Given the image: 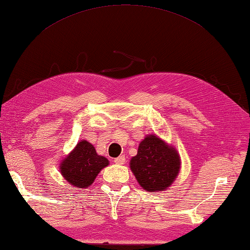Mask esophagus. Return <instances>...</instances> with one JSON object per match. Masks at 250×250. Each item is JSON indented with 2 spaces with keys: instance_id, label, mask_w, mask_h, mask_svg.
<instances>
[{
  "instance_id": "34e87169",
  "label": "esophagus",
  "mask_w": 250,
  "mask_h": 250,
  "mask_svg": "<svg viewBox=\"0 0 250 250\" xmlns=\"http://www.w3.org/2000/svg\"><path fill=\"white\" fill-rule=\"evenodd\" d=\"M114 163L117 164V165H123L125 163V156L122 155L120 157H117V158L114 159Z\"/></svg>"
}]
</instances>
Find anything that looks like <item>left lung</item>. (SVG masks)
<instances>
[{
	"instance_id": "8db88e82",
	"label": "left lung",
	"mask_w": 250,
	"mask_h": 250,
	"mask_svg": "<svg viewBox=\"0 0 250 250\" xmlns=\"http://www.w3.org/2000/svg\"><path fill=\"white\" fill-rule=\"evenodd\" d=\"M129 167L144 190L165 191L171 187L181 168L178 150L155 134H149L139 143L137 155Z\"/></svg>"
}]
</instances>
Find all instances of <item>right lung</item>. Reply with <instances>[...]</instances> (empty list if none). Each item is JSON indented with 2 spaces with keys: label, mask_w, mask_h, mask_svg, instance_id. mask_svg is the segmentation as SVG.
<instances>
[{
  "label": "right lung",
  "mask_w": 250,
  "mask_h": 250,
  "mask_svg": "<svg viewBox=\"0 0 250 250\" xmlns=\"http://www.w3.org/2000/svg\"><path fill=\"white\" fill-rule=\"evenodd\" d=\"M108 165L109 161L105 157L98 155L91 143L82 139L60 161L59 170L70 186L86 189L94 182L101 170Z\"/></svg>",
  "instance_id": "add662e5"
}]
</instances>
